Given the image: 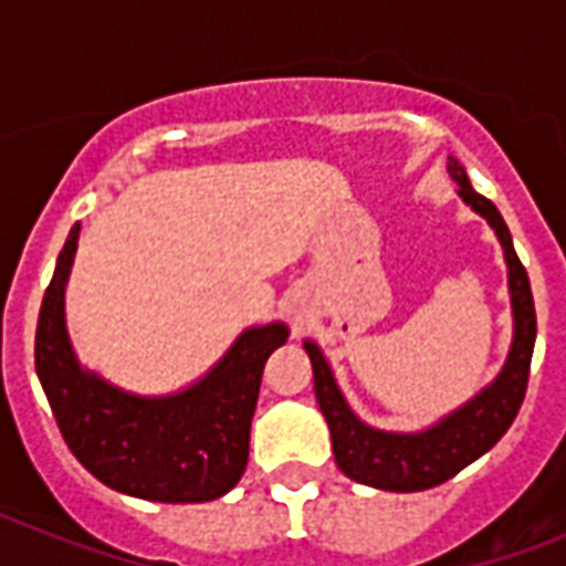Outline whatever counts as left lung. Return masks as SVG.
<instances>
[{
    "label": "left lung",
    "mask_w": 566,
    "mask_h": 566,
    "mask_svg": "<svg viewBox=\"0 0 566 566\" xmlns=\"http://www.w3.org/2000/svg\"><path fill=\"white\" fill-rule=\"evenodd\" d=\"M449 176L455 179L458 196L491 222V229L496 231V238L505 249V261H509L514 340H511L509 361L496 381L426 431H413V434L378 431L355 417L344 394L337 390L332 367L319 353V346L305 340V353L314 367V394H317L319 411L332 431L337 467L355 482L370 484L378 491L413 493L449 482L467 464H473L475 458H482L488 449L496 447V440L511 429V422L517 417L528 387L537 317L526 266L520 264L514 243H511V231L502 220V213L496 211V205L484 199L482 193H475L464 167L455 158H449Z\"/></svg>",
    "instance_id": "obj_1"
}]
</instances>
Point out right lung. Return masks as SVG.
I'll use <instances>...</instances> for the list:
<instances>
[{
	"label": "right lung",
	"mask_w": 566,
	"mask_h": 566,
	"mask_svg": "<svg viewBox=\"0 0 566 566\" xmlns=\"http://www.w3.org/2000/svg\"><path fill=\"white\" fill-rule=\"evenodd\" d=\"M78 226L66 238L40 305L34 367L78 464L114 491L149 502H208L240 482L261 376L287 340L284 323L247 328L188 390L135 396L82 370L64 326V284Z\"/></svg>",
	"instance_id": "1"
}]
</instances>
